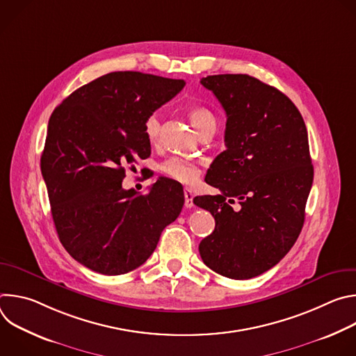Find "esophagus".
Returning a JSON list of instances; mask_svg holds the SVG:
<instances>
[{
  "label": "esophagus",
  "mask_w": 356,
  "mask_h": 356,
  "mask_svg": "<svg viewBox=\"0 0 356 356\" xmlns=\"http://www.w3.org/2000/svg\"><path fill=\"white\" fill-rule=\"evenodd\" d=\"M193 193L190 188H184V207L186 209H191L194 204H193Z\"/></svg>",
  "instance_id": "34e87169"
}]
</instances>
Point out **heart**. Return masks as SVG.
<instances>
[{
	"mask_svg": "<svg viewBox=\"0 0 356 356\" xmlns=\"http://www.w3.org/2000/svg\"><path fill=\"white\" fill-rule=\"evenodd\" d=\"M187 117L191 122V125L194 127V129L201 135H204L206 132L210 131H216L217 127V121L214 114L204 108V107H191L187 110ZM145 135L147 138V140L155 145L159 142L161 139V132H162V118L158 113L150 114L146 120H145ZM161 172L179 183L183 184H191L194 183L201 173L200 169V162L193 161V159H187V158H170L168 161H165L161 165Z\"/></svg>",
	"mask_w": 356,
	"mask_h": 356,
	"instance_id": "1",
	"label": "heart"
}]
</instances>
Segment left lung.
Masks as SVG:
<instances>
[{"label": "left lung", "instance_id": "8db88e82", "mask_svg": "<svg viewBox=\"0 0 356 356\" xmlns=\"http://www.w3.org/2000/svg\"><path fill=\"white\" fill-rule=\"evenodd\" d=\"M200 83L227 114V149L206 177L221 194L194 198L216 220L200 257L214 272L245 280L279 264L300 235L314 177L307 128L287 95L255 77L216 74Z\"/></svg>", "mask_w": 356, "mask_h": 356}]
</instances>
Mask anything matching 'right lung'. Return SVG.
<instances>
[{"label": "right lung", "mask_w": 356, "mask_h": 356, "mask_svg": "<svg viewBox=\"0 0 356 356\" xmlns=\"http://www.w3.org/2000/svg\"><path fill=\"white\" fill-rule=\"evenodd\" d=\"M184 80L113 72L73 91L50 115L40 170L54 222L70 257L101 275L146 262L184 204L166 177L147 194L124 190L125 168L150 156L145 120Z\"/></svg>", "instance_id": "add662e5"}]
</instances>
